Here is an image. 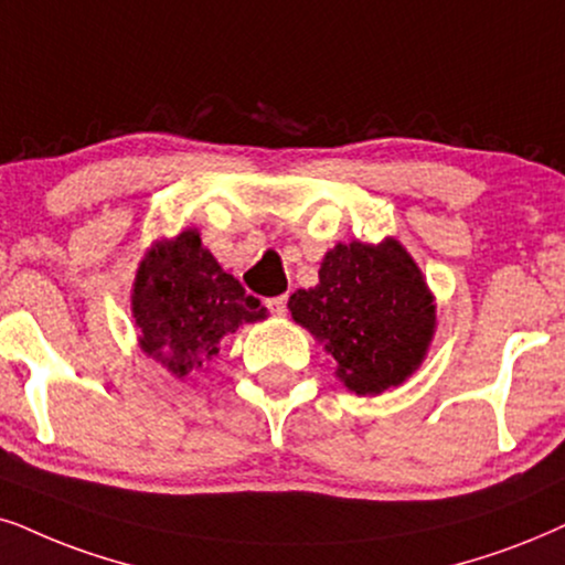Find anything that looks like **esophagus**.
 Instances as JSON below:
<instances>
[{
	"instance_id": "esophagus-1",
	"label": "esophagus",
	"mask_w": 565,
	"mask_h": 565,
	"mask_svg": "<svg viewBox=\"0 0 565 565\" xmlns=\"http://www.w3.org/2000/svg\"><path fill=\"white\" fill-rule=\"evenodd\" d=\"M266 307H268L270 316H276V318L287 316V297H270Z\"/></svg>"
}]
</instances>
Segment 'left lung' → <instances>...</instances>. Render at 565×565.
<instances>
[{
  "label": "left lung",
  "instance_id": "1",
  "mask_svg": "<svg viewBox=\"0 0 565 565\" xmlns=\"http://www.w3.org/2000/svg\"><path fill=\"white\" fill-rule=\"evenodd\" d=\"M318 276L316 289L291 295L289 310L333 354L335 375L360 396L404 383L435 328L433 297L412 255L396 239L335 245Z\"/></svg>",
  "mask_w": 565,
  "mask_h": 565
}]
</instances>
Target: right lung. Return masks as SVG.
Returning a JSON list of instances; mask_svg holds the SVG:
<instances>
[{"label":"right lung","instance_id":"add662e5","mask_svg":"<svg viewBox=\"0 0 565 565\" xmlns=\"http://www.w3.org/2000/svg\"><path fill=\"white\" fill-rule=\"evenodd\" d=\"M132 316L142 352L177 377H188L218 354L226 333L266 318V307L218 266L190 230L156 245L140 263Z\"/></svg>","mask_w":565,"mask_h":565}]
</instances>
